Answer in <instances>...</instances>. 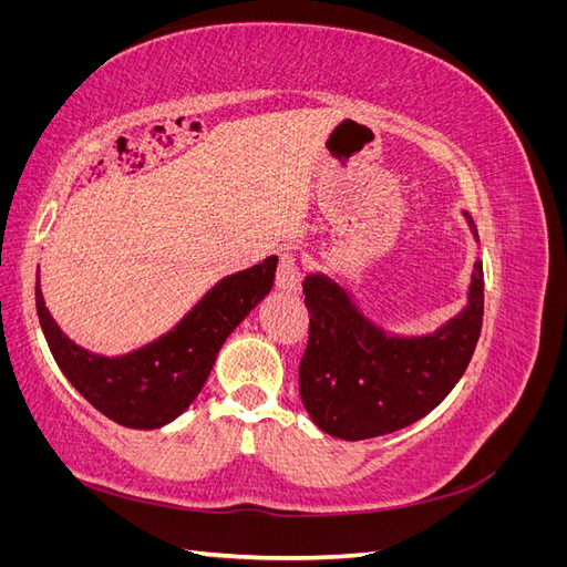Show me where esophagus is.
Listing matches in <instances>:
<instances>
[{
    "label": "esophagus",
    "mask_w": 567,
    "mask_h": 567,
    "mask_svg": "<svg viewBox=\"0 0 567 567\" xmlns=\"http://www.w3.org/2000/svg\"><path fill=\"white\" fill-rule=\"evenodd\" d=\"M277 286L281 290H298L300 288V267H298V255L293 250H284L279 257Z\"/></svg>",
    "instance_id": "esophagus-1"
}]
</instances>
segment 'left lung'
I'll list each match as a JSON object with an SVG mask.
<instances>
[{
  "label": "left lung",
  "mask_w": 567,
  "mask_h": 567,
  "mask_svg": "<svg viewBox=\"0 0 567 567\" xmlns=\"http://www.w3.org/2000/svg\"><path fill=\"white\" fill-rule=\"evenodd\" d=\"M468 227L477 231L468 213ZM310 338L300 362L307 414L340 440H369L423 419L461 381L475 352L485 312L483 262H475L468 305L425 336H392L326 274L302 281Z\"/></svg>",
  "instance_id": "obj_1"
}]
</instances>
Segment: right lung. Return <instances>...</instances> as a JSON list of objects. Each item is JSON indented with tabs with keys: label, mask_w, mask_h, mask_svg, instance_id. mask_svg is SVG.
<instances>
[{
	"label": "right lung",
	"mask_w": 567,
	"mask_h": 567,
	"mask_svg": "<svg viewBox=\"0 0 567 567\" xmlns=\"http://www.w3.org/2000/svg\"><path fill=\"white\" fill-rule=\"evenodd\" d=\"M277 262L279 257L271 255L217 281L173 331L130 354L104 357L75 346L47 310L40 271L38 317L59 369L84 400L120 425L153 431L175 421L198 398L229 333L271 290Z\"/></svg>",
	"instance_id": "right-lung-1"
}]
</instances>
